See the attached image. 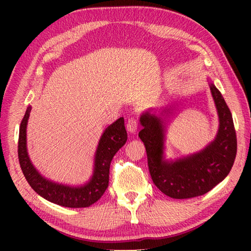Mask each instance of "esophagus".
Here are the masks:
<instances>
[{
  "instance_id": "34e87169",
  "label": "esophagus",
  "mask_w": 251,
  "mask_h": 251,
  "mask_svg": "<svg viewBox=\"0 0 251 251\" xmlns=\"http://www.w3.org/2000/svg\"><path fill=\"white\" fill-rule=\"evenodd\" d=\"M127 130L129 131V133H135L136 130H137V127H138V120L136 118L135 116H130L128 120H127Z\"/></svg>"
}]
</instances>
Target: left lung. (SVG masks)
I'll return each mask as SVG.
<instances>
[{
  "instance_id": "left-lung-1",
  "label": "left lung",
  "mask_w": 251,
  "mask_h": 251,
  "mask_svg": "<svg viewBox=\"0 0 251 251\" xmlns=\"http://www.w3.org/2000/svg\"><path fill=\"white\" fill-rule=\"evenodd\" d=\"M210 91L218 110L219 130L215 141L197 154L171 163L164 160L161 121L148 112L141 117L143 129L138 136L146 148L151 179L161 193L172 198L187 199L208 193L226 178L235 163L237 136L231 112L214 84Z\"/></svg>"
}]
</instances>
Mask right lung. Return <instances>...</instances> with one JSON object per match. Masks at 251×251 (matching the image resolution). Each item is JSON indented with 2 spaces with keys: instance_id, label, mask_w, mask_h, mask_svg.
<instances>
[{
  "instance_id": "1",
  "label": "right lung",
  "mask_w": 251,
  "mask_h": 251,
  "mask_svg": "<svg viewBox=\"0 0 251 251\" xmlns=\"http://www.w3.org/2000/svg\"><path fill=\"white\" fill-rule=\"evenodd\" d=\"M31 113L27 107L21 122L18 154L20 166L29 186L49 201L70 208L88 207L103 196L109 181V167L114 155L127 141L124 118L121 117L109 125L101 135L95 156V168L91 180L80 187H70L55 184L40 175L28 158L26 151V125Z\"/></svg>"
}]
</instances>
